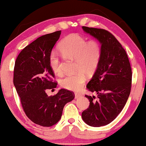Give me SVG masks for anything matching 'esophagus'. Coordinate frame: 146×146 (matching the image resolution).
<instances>
[{
	"instance_id": "34e87169",
	"label": "esophagus",
	"mask_w": 146,
	"mask_h": 146,
	"mask_svg": "<svg viewBox=\"0 0 146 146\" xmlns=\"http://www.w3.org/2000/svg\"><path fill=\"white\" fill-rule=\"evenodd\" d=\"M80 96H81L80 94H79V93H75V98H79Z\"/></svg>"
}]
</instances>
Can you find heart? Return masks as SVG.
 I'll return each instance as SVG.
<instances>
[{
  "label": "heart",
  "instance_id": "b5f03b06",
  "mask_svg": "<svg viewBox=\"0 0 146 146\" xmlns=\"http://www.w3.org/2000/svg\"><path fill=\"white\" fill-rule=\"evenodd\" d=\"M60 52L67 59L75 60L77 73L66 75L60 81V86L70 91H78L86 81V76L92 75L98 68L102 57V46L96 39L87 40L79 34H70L59 44ZM51 70L56 75L61 74V62L59 55L51 51L49 57Z\"/></svg>",
  "mask_w": 146,
  "mask_h": 146
}]
</instances>
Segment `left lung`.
Here are the masks:
<instances>
[{
	"label": "left lung",
	"instance_id": "left-lung-1",
	"mask_svg": "<svg viewBox=\"0 0 146 146\" xmlns=\"http://www.w3.org/2000/svg\"><path fill=\"white\" fill-rule=\"evenodd\" d=\"M101 43L102 57L98 68L87 85L95 96L85 95L89 106L82 113L89 126H104L115 119L124 108L132 86V70L126 51L114 36L105 29L83 27Z\"/></svg>",
	"mask_w": 146,
	"mask_h": 146
}]
</instances>
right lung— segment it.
<instances>
[{
	"mask_svg": "<svg viewBox=\"0 0 146 146\" xmlns=\"http://www.w3.org/2000/svg\"><path fill=\"white\" fill-rule=\"evenodd\" d=\"M61 31L38 38L17 56L13 70V84L26 115L35 124L43 127L55 125L61 117L63 108L74 98L72 91L61 89L53 96L48 89L56 88L49 57Z\"/></svg>",
	"mask_w": 146,
	"mask_h": 146,
	"instance_id": "obj_1",
	"label": "right lung"
}]
</instances>
